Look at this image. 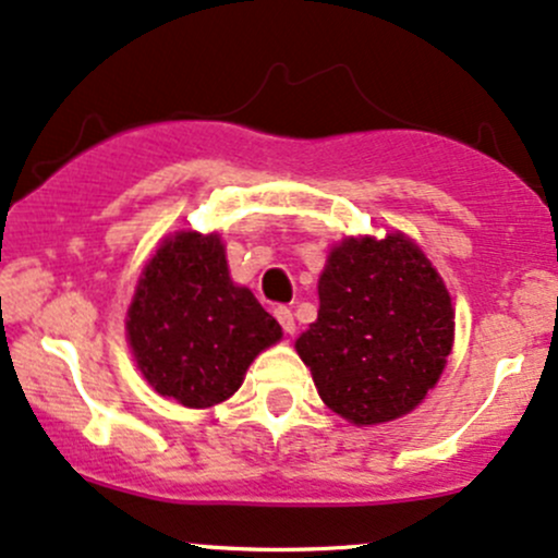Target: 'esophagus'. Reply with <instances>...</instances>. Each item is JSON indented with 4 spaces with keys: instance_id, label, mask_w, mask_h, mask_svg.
<instances>
[{
    "instance_id": "1",
    "label": "esophagus",
    "mask_w": 558,
    "mask_h": 558,
    "mask_svg": "<svg viewBox=\"0 0 558 558\" xmlns=\"http://www.w3.org/2000/svg\"><path fill=\"white\" fill-rule=\"evenodd\" d=\"M274 316H277L281 329H284L287 335L295 332V314H292V308H287V305H279V308H274Z\"/></svg>"
}]
</instances>
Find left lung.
Instances as JSON below:
<instances>
[{"label": "left lung", "instance_id": "8db88e82", "mask_svg": "<svg viewBox=\"0 0 558 558\" xmlns=\"http://www.w3.org/2000/svg\"><path fill=\"white\" fill-rule=\"evenodd\" d=\"M454 314L415 242L345 239L319 279V316L295 349L319 397L356 425L407 415L436 386L452 351Z\"/></svg>", "mask_w": 558, "mask_h": 558}]
</instances>
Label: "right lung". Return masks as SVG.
Segmentation results:
<instances>
[{"mask_svg": "<svg viewBox=\"0 0 558 558\" xmlns=\"http://www.w3.org/2000/svg\"><path fill=\"white\" fill-rule=\"evenodd\" d=\"M128 335L154 391L183 407H213L242 386L281 327L247 287L233 284L218 233L181 231L143 268Z\"/></svg>", "mask_w": 558, "mask_h": 558, "instance_id": "right-lung-1", "label": "right lung"}]
</instances>
